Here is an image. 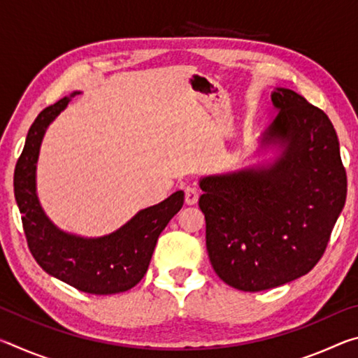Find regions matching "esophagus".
Masks as SVG:
<instances>
[{
    "instance_id": "esophagus-1",
    "label": "esophagus",
    "mask_w": 358,
    "mask_h": 358,
    "mask_svg": "<svg viewBox=\"0 0 358 358\" xmlns=\"http://www.w3.org/2000/svg\"><path fill=\"white\" fill-rule=\"evenodd\" d=\"M199 201V191L196 187H186L185 189V203L186 205H196Z\"/></svg>"
}]
</instances>
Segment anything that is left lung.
Instances as JSON below:
<instances>
[{
    "label": "left lung",
    "instance_id": "8db88e82",
    "mask_svg": "<svg viewBox=\"0 0 358 358\" xmlns=\"http://www.w3.org/2000/svg\"><path fill=\"white\" fill-rule=\"evenodd\" d=\"M280 110L264 143L286 145L266 169L201 180L207 251L221 280L245 292L282 286L324 256L346 202L338 136L324 110L292 90L271 94Z\"/></svg>",
    "mask_w": 358,
    "mask_h": 358
}]
</instances>
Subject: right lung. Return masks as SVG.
<instances>
[{"mask_svg":"<svg viewBox=\"0 0 358 358\" xmlns=\"http://www.w3.org/2000/svg\"><path fill=\"white\" fill-rule=\"evenodd\" d=\"M69 101L59 99L38 115L15 164L14 194L27 243L42 270L77 290L94 295L124 292L147 273L157 237L183 207L185 194L177 191L164 202L138 211L107 237L80 238L58 230L36 196V162L47 126Z\"/></svg>","mask_w":358,"mask_h":358,"instance_id":"add662e5","label":"right lung"}]
</instances>
